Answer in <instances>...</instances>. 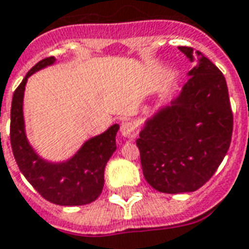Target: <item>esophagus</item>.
<instances>
[{
    "label": "esophagus",
    "instance_id": "1",
    "mask_svg": "<svg viewBox=\"0 0 249 249\" xmlns=\"http://www.w3.org/2000/svg\"><path fill=\"white\" fill-rule=\"evenodd\" d=\"M120 130H121V135L125 137V139H133L136 136V128H135V124L132 121H128L125 120L121 123V126H120Z\"/></svg>",
    "mask_w": 249,
    "mask_h": 249
}]
</instances>
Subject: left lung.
<instances>
[{
	"label": "left lung",
	"instance_id": "left-lung-1",
	"mask_svg": "<svg viewBox=\"0 0 249 249\" xmlns=\"http://www.w3.org/2000/svg\"><path fill=\"white\" fill-rule=\"evenodd\" d=\"M194 67L180 94L145 121L136 140L144 178L167 194L198 190L225 158L233 130L227 81L203 53L179 47Z\"/></svg>",
	"mask_w": 249,
	"mask_h": 249
}]
</instances>
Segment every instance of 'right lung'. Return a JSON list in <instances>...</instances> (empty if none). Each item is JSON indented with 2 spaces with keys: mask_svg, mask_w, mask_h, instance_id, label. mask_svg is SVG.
Here are the masks:
<instances>
[{
  "mask_svg": "<svg viewBox=\"0 0 249 249\" xmlns=\"http://www.w3.org/2000/svg\"><path fill=\"white\" fill-rule=\"evenodd\" d=\"M53 56L43 59L28 71L15 90L10 109V145L22 175L47 201L62 206H79L95 201L104 189L107 160L116 151L119 124L89 139L71 159L51 163L41 159L28 142L24 125L22 101L29 76L55 63Z\"/></svg>",
  "mask_w": 249,
  "mask_h": 249,
  "instance_id": "right-lung-1",
  "label": "right lung"
}]
</instances>
